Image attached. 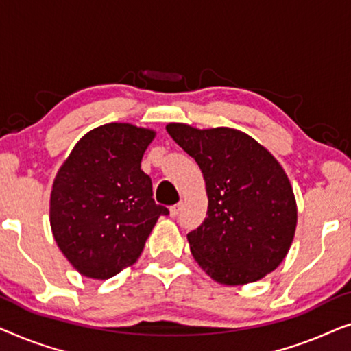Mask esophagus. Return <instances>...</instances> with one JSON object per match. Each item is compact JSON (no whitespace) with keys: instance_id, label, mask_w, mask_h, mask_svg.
Instances as JSON below:
<instances>
[{"instance_id":"obj_1","label":"esophagus","mask_w":351,"mask_h":351,"mask_svg":"<svg viewBox=\"0 0 351 351\" xmlns=\"http://www.w3.org/2000/svg\"><path fill=\"white\" fill-rule=\"evenodd\" d=\"M180 210H182V203H177L174 206H171V208H169L171 217H176V215H179Z\"/></svg>"}]
</instances>
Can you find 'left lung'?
Segmentation results:
<instances>
[{
  "mask_svg": "<svg viewBox=\"0 0 351 351\" xmlns=\"http://www.w3.org/2000/svg\"><path fill=\"white\" fill-rule=\"evenodd\" d=\"M166 131L198 162L208 193V215L186 234L191 256L219 285L262 280L285 261L297 227L282 166L238 129L169 123Z\"/></svg>",
  "mask_w": 351,
  "mask_h": 351,
  "instance_id": "1",
  "label": "left lung"
}]
</instances>
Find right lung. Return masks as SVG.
<instances>
[{"label":"right lung","mask_w":351,"mask_h":351,"mask_svg":"<svg viewBox=\"0 0 351 351\" xmlns=\"http://www.w3.org/2000/svg\"><path fill=\"white\" fill-rule=\"evenodd\" d=\"M156 131L108 123L84 134L57 171L49 222L57 246L76 271L108 280L141 257L165 206L152 198L141 169Z\"/></svg>","instance_id":"obj_1"}]
</instances>
